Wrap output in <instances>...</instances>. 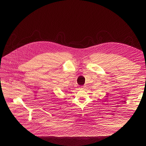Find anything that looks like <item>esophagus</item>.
I'll list each match as a JSON object with an SVG mask.
<instances>
[{"mask_svg":"<svg viewBox=\"0 0 146 146\" xmlns=\"http://www.w3.org/2000/svg\"><path fill=\"white\" fill-rule=\"evenodd\" d=\"M79 88H80V90H82L83 88H84V87H83V86H80V87H79Z\"/></svg>","mask_w":146,"mask_h":146,"instance_id":"34e87169","label":"esophagus"}]
</instances>
